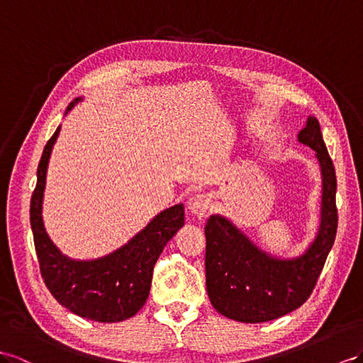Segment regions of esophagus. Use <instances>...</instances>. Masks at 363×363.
I'll return each mask as SVG.
<instances>
[{
  "instance_id": "esophagus-1",
  "label": "esophagus",
  "mask_w": 363,
  "mask_h": 363,
  "mask_svg": "<svg viewBox=\"0 0 363 363\" xmlns=\"http://www.w3.org/2000/svg\"><path fill=\"white\" fill-rule=\"evenodd\" d=\"M187 207L189 210L193 213V215H196L199 218L206 216L207 213L210 211V207H211V198L208 196V194L202 193V194H194V196H191L187 202Z\"/></svg>"
}]
</instances>
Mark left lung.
Segmentation results:
<instances>
[{"instance_id": "1", "label": "left lung", "mask_w": 363, "mask_h": 363, "mask_svg": "<svg viewBox=\"0 0 363 363\" xmlns=\"http://www.w3.org/2000/svg\"><path fill=\"white\" fill-rule=\"evenodd\" d=\"M311 147L322 172L320 228L306 252L277 259L259 250L228 219L213 215L206 225V277L211 305L239 322H268L299 308L313 293L337 233L336 172L319 121L310 116L297 135Z\"/></svg>"}]
</instances>
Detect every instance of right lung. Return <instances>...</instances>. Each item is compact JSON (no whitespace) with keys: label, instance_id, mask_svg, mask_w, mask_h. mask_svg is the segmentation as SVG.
I'll return each instance as SVG.
<instances>
[{"label":"right lung","instance_id":"obj_1","mask_svg":"<svg viewBox=\"0 0 363 363\" xmlns=\"http://www.w3.org/2000/svg\"><path fill=\"white\" fill-rule=\"evenodd\" d=\"M81 99L72 101L67 111ZM60 128L44 147L30 201V225L41 276L55 299L81 318L95 322L125 320L144 306L157 257L184 225V206L178 203L161 211L132 240L108 256L95 261H73L64 256L45 233L41 216L49 157Z\"/></svg>","mask_w":363,"mask_h":363}]
</instances>
